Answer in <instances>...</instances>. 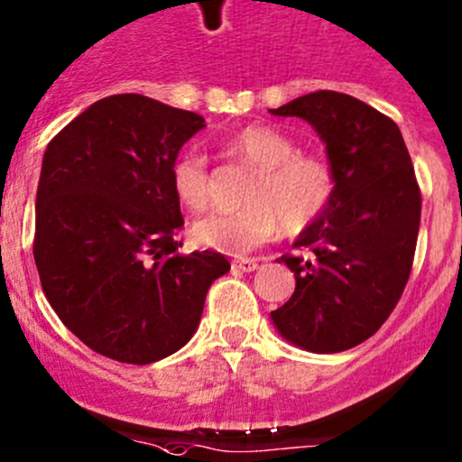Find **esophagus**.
Wrapping results in <instances>:
<instances>
[{"label":"esophagus","mask_w":462,"mask_h":462,"mask_svg":"<svg viewBox=\"0 0 462 462\" xmlns=\"http://www.w3.org/2000/svg\"><path fill=\"white\" fill-rule=\"evenodd\" d=\"M232 266L239 271H244V273H251V271H255L257 266H260V262L253 260V257H239V260L232 262Z\"/></svg>","instance_id":"obj_1"}]
</instances>
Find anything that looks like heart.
Segmentation results:
<instances>
[{
	"mask_svg": "<svg viewBox=\"0 0 462 462\" xmlns=\"http://www.w3.org/2000/svg\"><path fill=\"white\" fill-rule=\"evenodd\" d=\"M226 154L255 168L244 207L211 211L193 226V239L218 253L253 251L280 230L300 235L312 227L337 196V172L323 154L299 152L291 136L269 125H248L226 141ZM171 189L182 207L202 211L214 193L207 157L184 150L171 166Z\"/></svg>",
	"mask_w": 462,
	"mask_h": 462,
	"instance_id": "1",
	"label": "heart"
}]
</instances>
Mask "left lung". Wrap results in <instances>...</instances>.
<instances>
[{
    "label": "left lung",
    "mask_w": 462,
    "mask_h": 462,
    "mask_svg": "<svg viewBox=\"0 0 462 462\" xmlns=\"http://www.w3.org/2000/svg\"><path fill=\"white\" fill-rule=\"evenodd\" d=\"M273 116L308 120L337 172V196L296 239L305 255L280 257L296 290L273 310L284 339L312 353H339L372 337L411 278L421 191L411 154L392 118L353 95L317 90Z\"/></svg>",
    "instance_id": "obj_1"
}]
</instances>
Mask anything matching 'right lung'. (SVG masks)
Returning a JSON list of instances; mask_svg holds the SVG:
<instances>
[{
  "instance_id": "add662e5",
  "label": "right lung",
  "mask_w": 462,
  "mask_h": 462,
  "mask_svg": "<svg viewBox=\"0 0 462 462\" xmlns=\"http://www.w3.org/2000/svg\"><path fill=\"white\" fill-rule=\"evenodd\" d=\"M205 118L136 93L90 105L50 141L36 193L33 260L70 333L100 356L150 365L191 339L214 251H178L171 166Z\"/></svg>"
}]
</instances>
